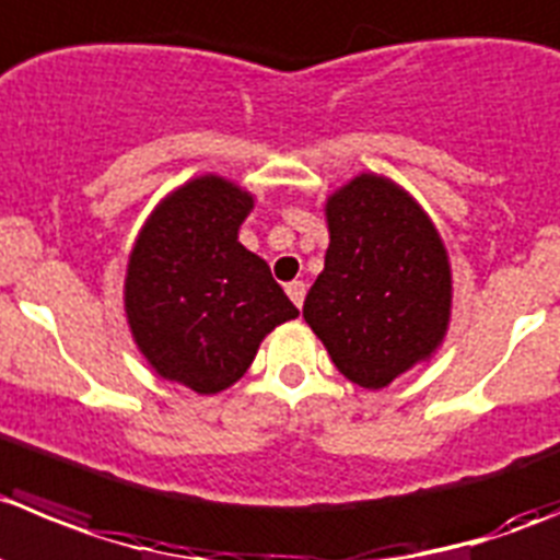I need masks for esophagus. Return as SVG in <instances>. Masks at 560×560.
I'll return each mask as SVG.
<instances>
[{"mask_svg": "<svg viewBox=\"0 0 560 560\" xmlns=\"http://www.w3.org/2000/svg\"><path fill=\"white\" fill-rule=\"evenodd\" d=\"M285 291H289V296H291V302H294L296 307H302V302H305V283H302V280H294V283H289L285 285Z\"/></svg>", "mask_w": 560, "mask_h": 560, "instance_id": "34e87169", "label": "esophagus"}]
</instances>
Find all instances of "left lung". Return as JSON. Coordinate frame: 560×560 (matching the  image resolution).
I'll return each instance as SVG.
<instances>
[{
  "label": "left lung",
  "mask_w": 560,
  "mask_h": 560,
  "mask_svg": "<svg viewBox=\"0 0 560 560\" xmlns=\"http://www.w3.org/2000/svg\"><path fill=\"white\" fill-rule=\"evenodd\" d=\"M324 211L329 247L302 316L346 380L380 390L443 343L448 253L429 214L382 175H357Z\"/></svg>",
  "instance_id": "left-lung-1"
}]
</instances>
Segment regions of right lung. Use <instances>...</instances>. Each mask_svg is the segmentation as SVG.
<instances>
[{
    "mask_svg": "<svg viewBox=\"0 0 560 560\" xmlns=\"http://www.w3.org/2000/svg\"><path fill=\"white\" fill-rule=\"evenodd\" d=\"M242 186L200 175L148 217L126 271V316L159 376L211 396L247 374L260 340L300 316L264 258L238 242Z\"/></svg>",
    "mask_w": 560,
    "mask_h": 560,
    "instance_id": "add662e5",
    "label": "right lung"
}]
</instances>
